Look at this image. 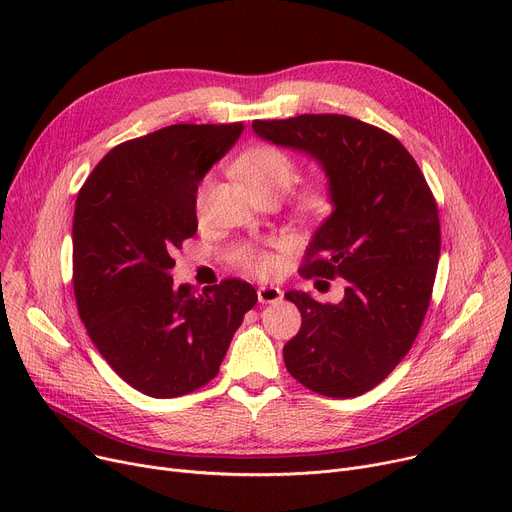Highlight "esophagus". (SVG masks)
Wrapping results in <instances>:
<instances>
[{
    "mask_svg": "<svg viewBox=\"0 0 512 512\" xmlns=\"http://www.w3.org/2000/svg\"><path fill=\"white\" fill-rule=\"evenodd\" d=\"M257 299L259 303H278L282 301V290L278 286H259Z\"/></svg>",
    "mask_w": 512,
    "mask_h": 512,
    "instance_id": "1",
    "label": "esophagus"
}]
</instances>
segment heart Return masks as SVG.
Wrapping results in <instances>:
<instances>
[{
    "mask_svg": "<svg viewBox=\"0 0 512 512\" xmlns=\"http://www.w3.org/2000/svg\"><path fill=\"white\" fill-rule=\"evenodd\" d=\"M236 172L238 176L245 180L251 191L259 197L265 193H278L282 195L288 191V186L294 178V161L292 157L274 147V145H259L249 149L247 153H242V157L236 161ZM207 193V180L201 182L199 191H197V207H203ZM330 205V191L324 182H311L307 184L303 191L297 197V207L301 213L315 215L326 211ZM245 265L255 274H272L274 272V257L267 253H247Z\"/></svg>",
    "mask_w": 512,
    "mask_h": 512,
    "instance_id": "b5f03b06",
    "label": "heart"
}]
</instances>
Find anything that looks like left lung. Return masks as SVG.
<instances>
[{
	"mask_svg": "<svg viewBox=\"0 0 512 512\" xmlns=\"http://www.w3.org/2000/svg\"><path fill=\"white\" fill-rule=\"evenodd\" d=\"M253 132L324 172L332 213L313 232L301 272L346 280L336 305L284 294L303 317L284 344L286 369L317 394L359 396L386 380L423 324L440 259L432 191L398 139L355 118L255 120Z\"/></svg>",
	"mask_w": 512,
	"mask_h": 512,
	"instance_id": "8db88e82",
	"label": "left lung"
}]
</instances>
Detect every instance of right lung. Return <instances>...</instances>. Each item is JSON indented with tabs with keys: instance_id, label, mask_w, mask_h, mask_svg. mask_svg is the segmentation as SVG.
<instances>
[{
	"instance_id": "1",
	"label": "right lung",
	"mask_w": 512,
	"mask_h": 512,
	"mask_svg": "<svg viewBox=\"0 0 512 512\" xmlns=\"http://www.w3.org/2000/svg\"><path fill=\"white\" fill-rule=\"evenodd\" d=\"M245 130L174 124L107 153L80 188L72 224L74 294L97 351L153 398L213 380L257 292L224 280L174 286L172 253L197 232L199 182Z\"/></svg>"
}]
</instances>
